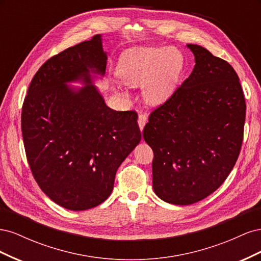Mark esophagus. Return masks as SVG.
Segmentation results:
<instances>
[{"mask_svg":"<svg viewBox=\"0 0 261 261\" xmlns=\"http://www.w3.org/2000/svg\"><path fill=\"white\" fill-rule=\"evenodd\" d=\"M147 122H148V116L146 114H139L138 115V125H139V128H140L141 132H143Z\"/></svg>","mask_w":261,"mask_h":261,"instance_id":"obj_1","label":"esophagus"}]
</instances>
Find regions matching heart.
<instances>
[{
	"label": "heart",
	"mask_w": 261,
	"mask_h": 261,
	"mask_svg": "<svg viewBox=\"0 0 261 261\" xmlns=\"http://www.w3.org/2000/svg\"><path fill=\"white\" fill-rule=\"evenodd\" d=\"M183 67V55L177 49L144 46L125 51L115 73L126 86H143V97L148 105L160 106L175 92Z\"/></svg>",
	"instance_id": "obj_1"
}]
</instances>
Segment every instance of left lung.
Here are the masks:
<instances>
[{"label":"left lung","mask_w":261,"mask_h":261,"mask_svg":"<svg viewBox=\"0 0 261 261\" xmlns=\"http://www.w3.org/2000/svg\"><path fill=\"white\" fill-rule=\"evenodd\" d=\"M186 46L195 57L193 72L150 114L143 134L154 154L155 195L180 206L222 185L239 158L246 114L234 68L203 46Z\"/></svg>","instance_id":"8db88e82"}]
</instances>
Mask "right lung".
I'll use <instances>...</instances> for the list:
<instances>
[{"label": "right lung", "instance_id": "add662e5", "mask_svg": "<svg viewBox=\"0 0 261 261\" xmlns=\"http://www.w3.org/2000/svg\"><path fill=\"white\" fill-rule=\"evenodd\" d=\"M107 60L101 35L54 55L34 76L22 105L30 170L41 191L68 210L103 202L141 139L136 112L110 109L93 85L105 76Z\"/></svg>", "mask_w": 261, "mask_h": 261}]
</instances>
